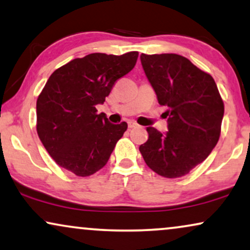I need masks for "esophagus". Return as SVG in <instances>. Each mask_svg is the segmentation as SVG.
Returning a JSON list of instances; mask_svg holds the SVG:
<instances>
[{"label":"esophagus","instance_id":"1","mask_svg":"<svg viewBox=\"0 0 250 250\" xmlns=\"http://www.w3.org/2000/svg\"><path fill=\"white\" fill-rule=\"evenodd\" d=\"M137 123H136L135 121H129L128 122V127H129V129H132V128H136L137 127Z\"/></svg>","mask_w":250,"mask_h":250}]
</instances>
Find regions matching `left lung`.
Returning <instances> with one entry per match:
<instances>
[{
  "label": "left lung",
  "mask_w": 250,
  "mask_h": 250,
  "mask_svg": "<svg viewBox=\"0 0 250 250\" xmlns=\"http://www.w3.org/2000/svg\"><path fill=\"white\" fill-rule=\"evenodd\" d=\"M141 62L159 104L168 107V131L148 127V139L139 151L158 175L182 177L217 144L224 103L212 76L183 56L142 53Z\"/></svg>",
  "instance_id": "1"
}]
</instances>
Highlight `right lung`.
<instances>
[{"label":"right lung","instance_id":"add662e5","mask_svg":"<svg viewBox=\"0 0 250 250\" xmlns=\"http://www.w3.org/2000/svg\"><path fill=\"white\" fill-rule=\"evenodd\" d=\"M137 51L121 56L90 53L50 75L36 102V130L50 156L76 176H90L107 164L128 125L97 114L120 78L135 67Z\"/></svg>","mask_w":250,"mask_h":250}]
</instances>
